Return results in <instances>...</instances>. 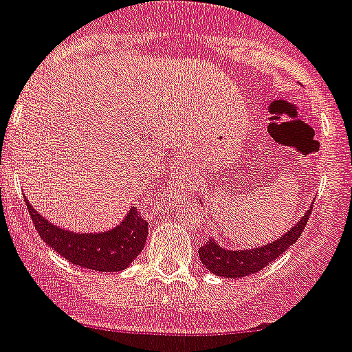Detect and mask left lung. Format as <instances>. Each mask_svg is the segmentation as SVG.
Wrapping results in <instances>:
<instances>
[{"mask_svg":"<svg viewBox=\"0 0 352 352\" xmlns=\"http://www.w3.org/2000/svg\"><path fill=\"white\" fill-rule=\"evenodd\" d=\"M314 207L305 212L301 221L296 227L290 228L285 235H282L280 239L273 241V243L265 244L262 248L255 250H225L216 241H207L201 248H198V256H200L201 264L206 265L212 274L227 278H241L250 276L253 273H258L261 269L269 265L273 261H276L278 256L283 255L287 250L299 239V235L303 234L305 225L310 219V214Z\"/></svg>","mask_w":352,"mask_h":352,"instance_id":"1","label":"left lung"}]
</instances>
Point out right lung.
<instances>
[{"instance_id":"obj_1","label":"right lung","mask_w":352,"mask_h":352,"mask_svg":"<svg viewBox=\"0 0 352 352\" xmlns=\"http://www.w3.org/2000/svg\"><path fill=\"white\" fill-rule=\"evenodd\" d=\"M26 207L45 244L72 264L91 271L113 273L129 267L131 262L142 253L148 235V223L136 207L129 210L122 225L102 234H74L63 230L42 218L30 206V201H26Z\"/></svg>"}]
</instances>
